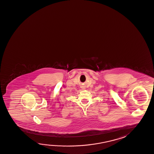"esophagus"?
<instances>
[{
	"label": "esophagus",
	"instance_id": "34e87169",
	"mask_svg": "<svg viewBox=\"0 0 154 154\" xmlns=\"http://www.w3.org/2000/svg\"><path fill=\"white\" fill-rule=\"evenodd\" d=\"M81 88H82V89H83V90H84V89H85V86H81Z\"/></svg>",
	"mask_w": 154,
	"mask_h": 154
}]
</instances>
